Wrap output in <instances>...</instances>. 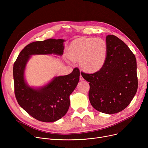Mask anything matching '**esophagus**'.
Masks as SVG:
<instances>
[{"label": "esophagus", "instance_id": "obj_1", "mask_svg": "<svg viewBox=\"0 0 148 148\" xmlns=\"http://www.w3.org/2000/svg\"><path fill=\"white\" fill-rule=\"evenodd\" d=\"M80 80H84L83 77V76H82V75H80Z\"/></svg>", "mask_w": 148, "mask_h": 148}]
</instances>
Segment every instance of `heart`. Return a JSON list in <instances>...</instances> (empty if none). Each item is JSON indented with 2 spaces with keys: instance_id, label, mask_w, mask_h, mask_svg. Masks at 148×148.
<instances>
[{
  "instance_id": "heart-1",
  "label": "heart",
  "mask_w": 148,
  "mask_h": 148,
  "mask_svg": "<svg viewBox=\"0 0 148 148\" xmlns=\"http://www.w3.org/2000/svg\"><path fill=\"white\" fill-rule=\"evenodd\" d=\"M108 47L101 38H80L70 45L69 58L80 62L81 67L87 72L95 73L101 69L106 61Z\"/></svg>"
}]
</instances>
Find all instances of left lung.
<instances>
[{
	"label": "left lung",
	"mask_w": 148,
	"mask_h": 148,
	"mask_svg": "<svg viewBox=\"0 0 148 148\" xmlns=\"http://www.w3.org/2000/svg\"><path fill=\"white\" fill-rule=\"evenodd\" d=\"M108 51L104 66L94 74L81 73L89 82V98L92 107L106 114L123 110L138 88L135 55L117 36H106Z\"/></svg>",
	"instance_id": "obj_1"
}]
</instances>
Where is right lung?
Segmentation results:
<instances>
[{
	"label": "right lung",
	"instance_id": "add662e5",
	"mask_svg": "<svg viewBox=\"0 0 148 148\" xmlns=\"http://www.w3.org/2000/svg\"><path fill=\"white\" fill-rule=\"evenodd\" d=\"M64 40L48 39L27 45L14 64V93L18 104L31 116L45 122L56 121L66 113L70 105L69 95L79 81L80 71L75 68L66 75L56 77L40 88L30 87L25 80V69L30 56L64 53Z\"/></svg>",
	"mask_w": 148,
	"mask_h": 148
}]
</instances>
